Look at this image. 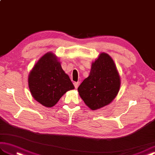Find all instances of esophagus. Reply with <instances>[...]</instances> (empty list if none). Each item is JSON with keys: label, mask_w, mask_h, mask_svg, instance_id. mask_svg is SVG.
<instances>
[{"label": "esophagus", "mask_w": 155, "mask_h": 155, "mask_svg": "<svg viewBox=\"0 0 155 155\" xmlns=\"http://www.w3.org/2000/svg\"><path fill=\"white\" fill-rule=\"evenodd\" d=\"M79 84H80V82H75V83H74V87L76 88H77L78 87V86H79Z\"/></svg>", "instance_id": "34e87169"}]
</instances>
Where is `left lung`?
Instances as JSON below:
<instances>
[{
  "instance_id": "obj_1",
  "label": "left lung",
  "mask_w": 155,
  "mask_h": 155,
  "mask_svg": "<svg viewBox=\"0 0 155 155\" xmlns=\"http://www.w3.org/2000/svg\"><path fill=\"white\" fill-rule=\"evenodd\" d=\"M120 80L114 62L109 55L101 53L92 64L88 77L78 88L84 103L97 110L110 103L120 88Z\"/></svg>"
}]
</instances>
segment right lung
<instances>
[{"mask_svg": "<svg viewBox=\"0 0 155 155\" xmlns=\"http://www.w3.org/2000/svg\"><path fill=\"white\" fill-rule=\"evenodd\" d=\"M28 81L32 96L47 107L54 106L67 91L74 88L52 52H48L39 59L30 72Z\"/></svg>", "mask_w": 155, "mask_h": 155, "instance_id": "obj_1", "label": "right lung"}]
</instances>
